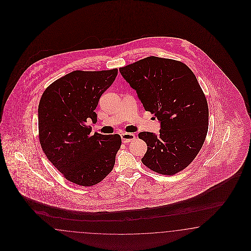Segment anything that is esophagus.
<instances>
[{"instance_id": "esophagus-1", "label": "esophagus", "mask_w": 251, "mask_h": 251, "mask_svg": "<svg viewBox=\"0 0 251 251\" xmlns=\"http://www.w3.org/2000/svg\"><path fill=\"white\" fill-rule=\"evenodd\" d=\"M122 139V143L127 144L130 143L131 141H133L135 139V135L133 133H128V132H123L121 134Z\"/></svg>"}]
</instances>
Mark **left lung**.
Wrapping results in <instances>:
<instances>
[{"label":"left lung","instance_id":"left-lung-1","mask_svg":"<svg viewBox=\"0 0 251 251\" xmlns=\"http://www.w3.org/2000/svg\"><path fill=\"white\" fill-rule=\"evenodd\" d=\"M123 78L160 122L159 133L143 131V164L162 175L188 167L205 141L209 110L197 78L181 61L150 56L120 68Z\"/></svg>","mask_w":251,"mask_h":251}]
</instances>
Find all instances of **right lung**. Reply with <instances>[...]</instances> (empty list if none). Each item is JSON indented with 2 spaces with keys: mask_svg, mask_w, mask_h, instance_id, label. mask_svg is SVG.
I'll use <instances>...</instances> for the list:
<instances>
[{
  "mask_svg": "<svg viewBox=\"0 0 251 251\" xmlns=\"http://www.w3.org/2000/svg\"><path fill=\"white\" fill-rule=\"evenodd\" d=\"M117 75L118 69L74 71L50 84L40 99V145L48 159L71 182L90 187L113 169L122 138L98 132L91 135L87 122H98L94 110Z\"/></svg>",
  "mask_w": 251,
  "mask_h": 251,
  "instance_id": "add662e5",
  "label": "right lung"
}]
</instances>
